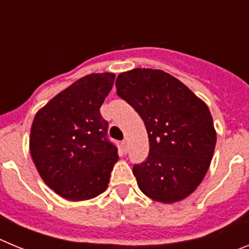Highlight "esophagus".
Masks as SVG:
<instances>
[{
  "mask_svg": "<svg viewBox=\"0 0 249 249\" xmlns=\"http://www.w3.org/2000/svg\"><path fill=\"white\" fill-rule=\"evenodd\" d=\"M127 146H128V143H127V141H122V143H121V147H122V151L126 153L127 152Z\"/></svg>",
  "mask_w": 249,
  "mask_h": 249,
  "instance_id": "obj_1",
  "label": "esophagus"
}]
</instances>
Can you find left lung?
<instances>
[{"mask_svg":"<svg viewBox=\"0 0 249 249\" xmlns=\"http://www.w3.org/2000/svg\"><path fill=\"white\" fill-rule=\"evenodd\" d=\"M116 87L118 96L140 114L148 133V157L133 166L140 190L162 203L188 197L206 176L217 141L207 105L160 70L123 72Z\"/></svg>","mask_w":249,"mask_h":249,"instance_id":"8db88e82","label":"left lung"}]
</instances>
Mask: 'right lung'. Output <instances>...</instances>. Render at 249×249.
<instances>
[{
  "instance_id": "obj_1",
  "label": "right lung",
  "mask_w": 249,
  "mask_h": 249,
  "mask_svg": "<svg viewBox=\"0 0 249 249\" xmlns=\"http://www.w3.org/2000/svg\"><path fill=\"white\" fill-rule=\"evenodd\" d=\"M114 77L87 74L35 116L30 138L34 163L45 183L68 201L94 198L108 187L118 155L100 108Z\"/></svg>"
}]
</instances>
